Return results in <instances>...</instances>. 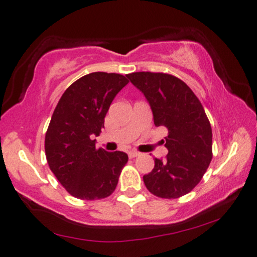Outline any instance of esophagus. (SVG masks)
Listing matches in <instances>:
<instances>
[{"label": "esophagus", "mask_w": 257, "mask_h": 257, "mask_svg": "<svg viewBox=\"0 0 257 257\" xmlns=\"http://www.w3.org/2000/svg\"><path fill=\"white\" fill-rule=\"evenodd\" d=\"M128 155H129V158H135V157H139L141 153L137 152V151H130Z\"/></svg>", "instance_id": "esophagus-1"}]
</instances>
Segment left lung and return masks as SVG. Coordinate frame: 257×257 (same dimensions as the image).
Instances as JSON below:
<instances>
[{
	"label": "left lung",
	"instance_id": "8db88e82",
	"mask_svg": "<svg viewBox=\"0 0 257 257\" xmlns=\"http://www.w3.org/2000/svg\"><path fill=\"white\" fill-rule=\"evenodd\" d=\"M127 77L148 99L156 127L168 130L166 158H155L153 170L143 177L145 187L157 197H181L198 185L212 159V130L204 108L173 75L141 71Z\"/></svg>",
	"mask_w": 257,
	"mask_h": 257
}]
</instances>
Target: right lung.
Returning a JSON list of instances; mask_svg holds the SVG:
<instances>
[{
    "mask_svg": "<svg viewBox=\"0 0 257 257\" xmlns=\"http://www.w3.org/2000/svg\"><path fill=\"white\" fill-rule=\"evenodd\" d=\"M129 83L125 76L91 72L71 84L57 102L45 136L48 166L69 194L79 200L108 197L116 188L127 153L95 148L115 95Z\"/></svg>",
    "mask_w": 257,
    "mask_h": 257,
    "instance_id": "right-lung-1",
    "label": "right lung"
}]
</instances>
